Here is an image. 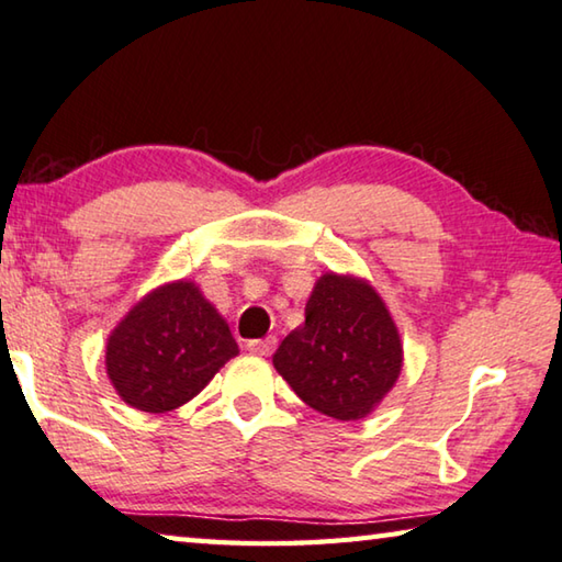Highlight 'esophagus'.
<instances>
[{
    "label": "esophagus",
    "mask_w": 562,
    "mask_h": 562,
    "mask_svg": "<svg viewBox=\"0 0 562 562\" xmlns=\"http://www.w3.org/2000/svg\"><path fill=\"white\" fill-rule=\"evenodd\" d=\"M246 349L251 353H258V357H271L273 349H276V336H266V339L248 341Z\"/></svg>",
    "instance_id": "obj_1"
}]
</instances>
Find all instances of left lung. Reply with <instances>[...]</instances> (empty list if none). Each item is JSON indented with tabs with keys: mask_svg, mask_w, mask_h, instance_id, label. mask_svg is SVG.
<instances>
[{
	"mask_svg": "<svg viewBox=\"0 0 562 562\" xmlns=\"http://www.w3.org/2000/svg\"><path fill=\"white\" fill-rule=\"evenodd\" d=\"M402 336L367 279L322 273L306 322L273 353V367L311 409L341 422L369 417L402 374Z\"/></svg>",
	"mask_w": 562,
	"mask_h": 562,
	"instance_id": "obj_1",
	"label": "left lung"
}]
</instances>
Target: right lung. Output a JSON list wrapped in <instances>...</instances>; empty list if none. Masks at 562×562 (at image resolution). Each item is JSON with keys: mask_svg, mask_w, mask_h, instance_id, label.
<instances>
[{"mask_svg": "<svg viewBox=\"0 0 562 562\" xmlns=\"http://www.w3.org/2000/svg\"><path fill=\"white\" fill-rule=\"evenodd\" d=\"M238 353L226 318L193 281L153 289L108 336L105 369L120 400L162 414L183 407Z\"/></svg>", "mask_w": 562, "mask_h": 562, "instance_id": "add662e5", "label": "right lung"}]
</instances>
